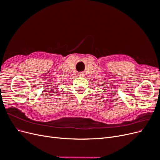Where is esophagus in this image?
I'll list each match as a JSON object with an SVG mask.
<instances>
[{
	"mask_svg": "<svg viewBox=\"0 0 160 160\" xmlns=\"http://www.w3.org/2000/svg\"><path fill=\"white\" fill-rule=\"evenodd\" d=\"M79 76H80V77H83V76H84V73H83V72H79Z\"/></svg>",
	"mask_w": 160,
	"mask_h": 160,
	"instance_id": "1",
	"label": "esophagus"
}]
</instances>
